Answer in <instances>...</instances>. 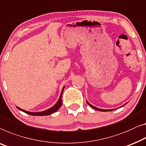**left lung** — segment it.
<instances>
[{
	"mask_svg": "<svg viewBox=\"0 0 146 146\" xmlns=\"http://www.w3.org/2000/svg\"><path fill=\"white\" fill-rule=\"evenodd\" d=\"M86 102H87L88 104L89 105H90V106L91 107H92L93 109H96V110H98V111H113V110H115V109H109V110H105V109H99V108H97V107H96L93 106L92 105H91L90 103H89L87 101H86Z\"/></svg>",
	"mask_w": 146,
	"mask_h": 146,
	"instance_id": "8db88e82",
	"label": "left lung"
}]
</instances>
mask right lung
<instances>
[{
  "instance_id": "1",
  "label": "right lung",
  "mask_w": 146,
  "mask_h": 146,
  "mask_svg": "<svg viewBox=\"0 0 146 146\" xmlns=\"http://www.w3.org/2000/svg\"><path fill=\"white\" fill-rule=\"evenodd\" d=\"M64 87L62 88V92H61V94H60V98H59L57 102L56 103V104L54 105V106H52L51 108L46 110V111H41V112H36V113H35V112H28V111H24V110L19 108V107H17V108H18V109H20V111H22L23 112H24V113L28 114V115H33V116H47V115H50V114H52V113H55V112L57 111L59 109V108H60V107H61V105H62V98H61V97H62V94L63 92V90H64Z\"/></svg>"
}]
</instances>
